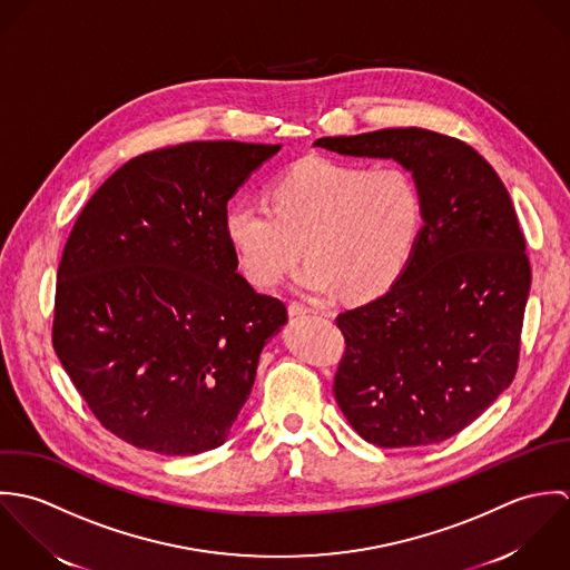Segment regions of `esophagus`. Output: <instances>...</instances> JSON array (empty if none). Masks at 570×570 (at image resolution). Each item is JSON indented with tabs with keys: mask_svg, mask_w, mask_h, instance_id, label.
Returning <instances> with one entry per match:
<instances>
[{
	"mask_svg": "<svg viewBox=\"0 0 570 570\" xmlns=\"http://www.w3.org/2000/svg\"><path fill=\"white\" fill-rule=\"evenodd\" d=\"M288 313H291L293 317H299V315H308V313H313V308H311V306H306L304 302H291V304H288Z\"/></svg>",
	"mask_w": 570,
	"mask_h": 570,
	"instance_id": "esophagus-1",
	"label": "esophagus"
}]
</instances>
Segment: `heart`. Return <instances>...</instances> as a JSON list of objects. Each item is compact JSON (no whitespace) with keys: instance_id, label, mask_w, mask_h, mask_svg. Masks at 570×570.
I'll return each instance as SVG.
<instances>
[{"instance_id":"1","label":"heart","mask_w":570,"mask_h":570,"mask_svg":"<svg viewBox=\"0 0 570 570\" xmlns=\"http://www.w3.org/2000/svg\"><path fill=\"white\" fill-rule=\"evenodd\" d=\"M271 207L253 200L228 205L225 230L250 284L275 286L308 255L295 286L311 293L374 297L403 273L421 228L423 203L399 167L365 169L308 156L277 174Z\"/></svg>"}]
</instances>
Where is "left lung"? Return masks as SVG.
Listing matches in <instances>:
<instances>
[{
    "mask_svg": "<svg viewBox=\"0 0 570 570\" xmlns=\"http://www.w3.org/2000/svg\"><path fill=\"white\" fill-rule=\"evenodd\" d=\"M315 145L396 160L423 203L403 273L337 317L345 352L333 390L343 416L379 448L448 441L518 370L531 264L511 196L473 147L439 131L396 127Z\"/></svg>",
    "mask_w": 570,
    "mask_h": 570,
    "instance_id": "obj_1",
    "label": "left lung"
}]
</instances>
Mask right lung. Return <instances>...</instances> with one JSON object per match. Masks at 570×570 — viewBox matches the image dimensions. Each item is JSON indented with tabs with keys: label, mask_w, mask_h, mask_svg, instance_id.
<instances>
[{
	"label": "right lung",
	"mask_w": 570,
	"mask_h": 570,
	"mask_svg": "<svg viewBox=\"0 0 570 570\" xmlns=\"http://www.w3.org/2000/svg\"><path fill=\"white\" fill-rule=\"evenodd\" d=\"M282 145L196 140L127 160L66 242L52 345L120 441L163 455L220 448L286 306L239 273L227 203Z\"/></svg>",
	"instance_id": "right-lung-1"
}]
</instances>
